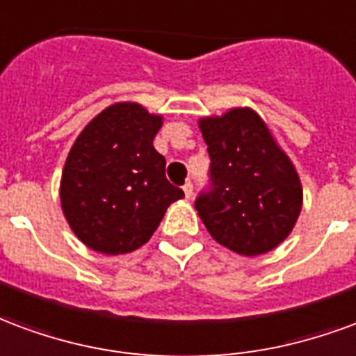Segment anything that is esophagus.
I'll use <instances>...</instances> for the list:
<instances>
[{"instance_id":"1","label":"esophagus","mask_w":356,"mask_h":356,"mask_svg":"<svg viewBox=\"0 0 356 356\" xmlns=\"http://www.w3.org/2000/svg\"><path fill=\"white\" fill-rule=\"evenodd\" d=\"M181 189H184L186 197H188V199H191V195H193V184H191V181H186V184L181 186Z\"/></svg>"}]
</instances>
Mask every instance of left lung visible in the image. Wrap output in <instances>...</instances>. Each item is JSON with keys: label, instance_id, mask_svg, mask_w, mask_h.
I'll use <instances>...</instances> for the list:
<instances>
[{"label": "left lung", "instance_id": "obj_1", "mask_svg": "<svg viewBox=\"0 0 356 356\" xmlns=\"http://www.w3.org/2000/svg\"><path fill=\"white\" fill-rule=\"evenodd\" d=\"M209 184L195 209L220 245L245 256L273 250L302 210V186L266 123L248 108L203 119Z\"/></svg>", "mask_w": 356, "mask_h": 356}]
</instances>
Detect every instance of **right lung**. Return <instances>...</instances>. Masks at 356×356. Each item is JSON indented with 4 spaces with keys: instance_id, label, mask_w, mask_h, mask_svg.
Returning a JSON list of instances; mask_svg holds the SVG:
<instances>
[{
    "instance_id": "add662e5",
    "label": "right lung",
    "mask_w": 356,
    "mask_h": 356,
    "mask_svg": "<svg viewBox=\"0 0 356 356\" xmlns=\"http://www.w3.org/2000/svg\"><path fill=\"white\" fill-rule=\"evenodd\" d=\"M161 123L138 104H113L75 140L62 172V210L75 235L96 252L136 250L168 204L184 197L167 180V161L153 147Z\"/></svg>"
}]
</instances>
